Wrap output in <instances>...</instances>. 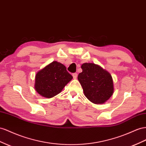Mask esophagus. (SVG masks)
<instances>
[{"mask_svg": "<svg viewBox=\"0 0 146 146\" xmlns=\"http://www.w3.org/2000/svg\"><path fill=\"white\" fill-rule=\"evenodd\" d=\"M72 76H73V77L74 78H77V73H74V74H72Z\"/></svg>", "mask_w": 146, "mask_h": 146, "instance_id": "obj_1", "label": "esophagus"}]
</instances>
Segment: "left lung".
<instances>
[{"label": "left lung", "mask_w": 146, "mask_h": 146, "mask_svg": "<svg viewBox=\"0 0 146 146\" xmlns=\"http://www.w3.org/2000/svg\"><path fill=\"white\" fill-rule=\"evenodd\" d=\"M78 80L85 96L94 104H104L113 93L111 75L101 66L94 63H84Z\"/></svg>", "instance_id": "obj_1"}]
</instances>
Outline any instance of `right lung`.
I'll return each instance as SVG.
<instances>
[{
    "instance_id": "obj_1",
    "label": "right lung",
    "mask_w": 146,
    "mask_h": 146,
    "mask_svg": "<svg viewBox=\"0 0 146 146\" xmlns=\"http://www.w3.org/2000/svg\"><path fill=\"white\" fill-rule=\"evenodd\" d=\"M72 78L65 66L53 61L35 75L34 88L42 96L51 98L61 93Z\"/></svg>"
}]
</instances>
